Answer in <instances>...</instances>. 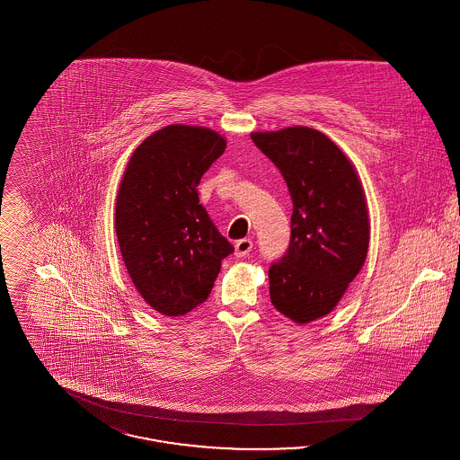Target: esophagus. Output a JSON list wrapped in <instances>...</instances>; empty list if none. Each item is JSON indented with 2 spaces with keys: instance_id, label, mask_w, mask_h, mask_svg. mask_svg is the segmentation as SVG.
<instances>
[{
  "instance_id": "1",
  "label": "esophagus",
  "mask_w": 460,
  "mask_h": 460,
  "mask_svg": "<svg viewBox=\"0 0 460 460\" xmlns=\"http://www.w3.org/2000/svg\"><path fill=\"white\" fill-rule=\"evenodd\" d=\"M252 248H253V243L252 240H240L236 241V244H234V253H236V257H246L250 252H252Z\"/></svg>"
}]
</instances>
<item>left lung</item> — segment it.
<instances>
[{
  "label": "left lung",
  "instance_id": "1",
  "mask_svg": "<svg viewBox=\"0 0 460 460\" xmlns=\"http://www.w3.org/2000/svg\"><path fill=\"white\" fill-rule=\"evenodd\" d=\"M285 177L293 199L291 240L269 269L270 302L296 324L338 305L369 248V212L347 155L326 134L304 126L252 132Z\"/></svg>",
  "mask_w": 460,
  "mask_h": 460
}]
</instances>
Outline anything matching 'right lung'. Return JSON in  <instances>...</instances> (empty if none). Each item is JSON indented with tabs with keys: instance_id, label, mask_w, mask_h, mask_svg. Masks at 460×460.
Listing matches in <instances>:
<instances>
[{
	"instance_id": "1",
	"label": "right lung",
	"mask_w": 460,
	"mask_h": 460,
	"mask_svg": "<svg viewBox=\"0 0 460 460\" xmlns=\"http://www.w3.org/2000/svg\"><path fill=\"white\" fill-rule=\"evenodd\" d=\"M226 150L208 128L171 124L132 154L115 205V233L132 285L167 317L201 305L234 252L203 205L201 175Z\"/></svg>"
}]
</instances>
